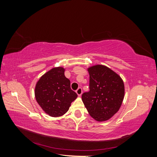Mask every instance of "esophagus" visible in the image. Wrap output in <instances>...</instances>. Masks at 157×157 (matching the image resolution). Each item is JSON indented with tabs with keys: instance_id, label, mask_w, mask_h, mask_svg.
I'll return each instance as SVG.
<instances>
[{
	"instance_id": "1",
	"label": "esophagus",
	"mask_w": 157,
	"mask_h": 157,
	"mask_svg": "<svg viewBox=\"0 0 157 157\" xmlns=\"http://www.w3.org/2000/svg\"><path fill=\"white\" fill-rule=\"evenodd\" d=\"M76 92H77V94H78V96H80L82 95V88H78L77 90V91H76Z\"/></svg>"
}]
</instances>
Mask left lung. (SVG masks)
<instances>
[{"label":"left lung","mask_w":157,"mask_h":157,"mask_svg":"<svg viewBox=\"0 0 157 157\" xmlns=\"http://www.w3.org/2000/svg\"><path fill=\"white\" fill-rule=\"evenodd\" d=\"M90 91L82 95V100L90 115L102 122L118 112L124 97L122 79L113 70L103 65L88 69Z\"/></svg>","instance_id":"obj_1"}]
</instances>
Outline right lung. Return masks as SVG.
<instances>
[{
    "mask_svg": "<svg viewBox=\"0 0 157 157\" xmlns=\"http://www.w3.org/2000/svg\"><path fill=\"white\" fill-rule=\"evenodd\" d=\"M64 73L65 69L61 67L52 68L42 75L36 84V100L42 110L50 117L64 115L71 103L77 98Z\"/></svg>",
    "mask_w": 157,
    "mask_h": 157,
    "instance_id": "right-lung-1",
    "label": "right lung"
}]
</instances>
